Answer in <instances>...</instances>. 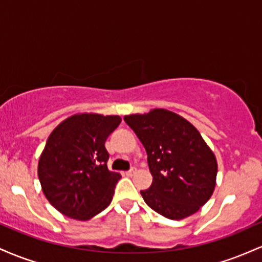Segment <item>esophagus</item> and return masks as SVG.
Wrapping results in <instances>:
<instances>
[{
    "mask_svg": "<svg viewBox=\"0 0 262 262\" xmlns=\"http://www.w3.org/2000/svg\"><path fill=\"white\" fill-rule=\"evenodd\" d=\"M135 172H137V169H135V167H133V169H130L129 171H127V172H125V175H127V176H133Z\"/></svg>",
    "mask_w": 262,
    "mask_h": 262,
    "instance_id": "34e87169",
    "label": "esophagus"
}]
</instances>
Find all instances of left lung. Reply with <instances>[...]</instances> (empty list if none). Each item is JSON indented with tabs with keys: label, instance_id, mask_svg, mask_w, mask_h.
<instances>
[{
	"label": "left lung",
	"instance_id": "left-lung-1",
	"mask_svg": "<svg viewBox=\"0 0 262 262\" xmlns=\"http://www.w3.org/2000/svg\"><path fill=\"white\" fill-rule=\"evenodd\" d=\"M148 154L150 188L140 191L145 203L164 217L179 221L196 213L213 194L217 159L202 135L171 111L125 116Z\"/></svg>",
	"mask_w": 262,
	"mask_h": 262
}]
</instances>
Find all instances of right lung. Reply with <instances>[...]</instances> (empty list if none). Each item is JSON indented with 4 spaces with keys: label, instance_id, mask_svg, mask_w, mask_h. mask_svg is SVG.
Masks as SVG:
<instances>
[{
    "label": "right lung",
    "instance_id": "right-lung-1",
    "mask_svg": "<svg viewBox=\"0 0 262 262\" xmlns=\"http://www.w3.org/2000/svg\"><path fill=\"white\" fill-rule=\"evenodd\" d=\"M121 121L119 116L75 114L48 138L38 177L47 200L66 217L89 221L112 202L122 176L108 170L104 143Z\"/></svg>",
    "mask_w": 262,
    "mask_h": 262
}]
</instances>
